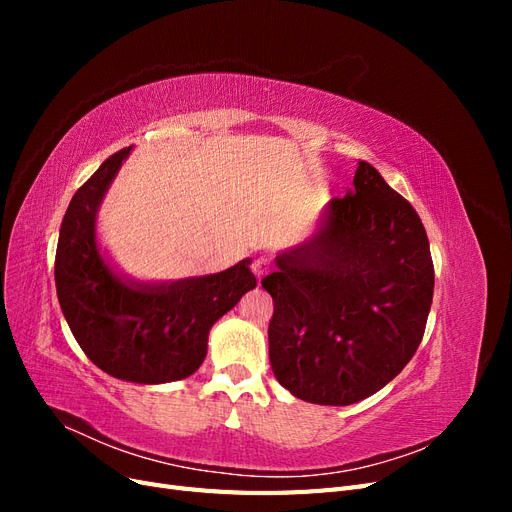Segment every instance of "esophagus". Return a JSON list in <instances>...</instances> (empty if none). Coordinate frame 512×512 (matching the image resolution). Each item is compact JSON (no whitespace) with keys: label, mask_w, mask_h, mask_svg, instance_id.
<instances>
[{"label":"esophagus","mask_w":512,"mask_h":512,"mask_svg":"<svg viewBox=\"0 0 512 512\" xmlns=\"http://www.w3.org/2000/svg\"><path fill=\"white\" fill-rule=\"evenodd\" d=\"M252 271H254V275L258 277H265L269 271H271V258H267V256H258V258H254V262H252Z\"/></svg>","instance_id":"esophagus-1"}]
</instances>
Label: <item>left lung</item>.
<instances>
[{
	"instance_id": "obj_1",
	"label": "left lung",
	"mask_w": 512,
	"mask_h": 512,
	"mask_svg": "<svg viewBox=\"0 0 512 512\" xmlns=\"http://www.w3.org/2000/svg\"><path fill=\"white\" fill-rule=\"evenodd\" d=\"M307 243L275 258L271 369L294 397L350 406L389 384L421 344L433 299L425 226L408 200L359 162Z\"/></svg>"
}]
</instances>
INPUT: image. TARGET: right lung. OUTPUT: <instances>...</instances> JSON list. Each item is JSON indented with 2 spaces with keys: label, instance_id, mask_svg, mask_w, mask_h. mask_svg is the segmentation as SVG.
<instances>
[{
  "label": "right lung",
  "instance_id": "add662e5",
  "mask_svg": "<svg viewBox=\"0 0 512 512\" xmlns=\"http://www.w3.org/2000/svg\"><path fill=\"white\" fill-rule=\"evenodd\" d=\"M132 147L113 153L72 196L55 254L57 299L76 342L108 376L162 384L192 376L215 322L256 288L250 258L222 273L138 284L113 273L96 241V213Z\"/></svg>",
  "mask_w": 512,
  "mask_h": 512
}]
</instances>
